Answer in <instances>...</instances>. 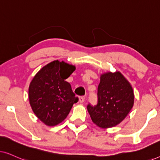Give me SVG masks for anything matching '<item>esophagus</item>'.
Returning a JSON list of instances; mask_svg holds the SVG:
<instances>
[{
	"instance_id": "1",
	"label": "esophagus",
	"mask_w": 160,
	"mask_h": 160,
	"mask_svg": "<svg viewBox=\"0 0 160 160\" xmlns=\"http://www.w3.org/2000/svg\"><path fill=\"white\" fill-rule=\"evenodd\" d=\"M85 100V98L83 97V96H82V97H79V100H78V102H81V103H82V102H84Z\"/></svg>"
}]
</instances>
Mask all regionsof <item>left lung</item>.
<instances>
[{
  "instance_id": "obj_1",
  "label": "left lung",
  "mask_w": 160,
  "mask_h": 160,
  "mask_svg": "<svg viewBox=\"0 0 160 160\" xmlns=\"http://www.w3.org/2000/svg\"><path fill=\"white\" fill-rule=\"evenodd\" d=\"M134 103L132 87L119 72L106 73L100 77L98 102L89 103L87 110L92 122L101 128H112L127 117Z\"/></svg>"
}]
</instances>
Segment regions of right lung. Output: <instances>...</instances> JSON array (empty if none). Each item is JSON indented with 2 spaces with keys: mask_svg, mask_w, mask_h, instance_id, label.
<instances>
[{
  "mask_svg": "<svg viewBox=\"0 0 160 160\" xmlns=\"http://www.w3.org/2000/svg\"><path fill=\"white\" fill-rule=\"evenodd\" d=\"M74 70L73 65L55 60L42 68L30 82V106L36 117L48 126L62 122L78 101L65 81Z\"/></svg>",
  "mask_w": 160,
  "mask_h": 160,
  "instance_id": "obj_1",
  "label": "right lung"
}]
</instances>
